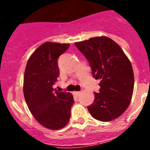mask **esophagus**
<instances>
[{"label": "esophagus", "instance_id": "34e87169", "mask_svg": "<svg viewBox=\"0 0 150 150\" xmlns=\"http://www.w3.org/2000/svg\"><path fill=\"white\" fill-rule=\"evenodd\" d=\"M79 91H73V94H74V95H76V96H78V95H79Z\"/></svg>", "mask_w": 150, "mask_h": 150}]
</instances>
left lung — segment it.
<instances>
[{
    "instance_id": "8db88e82",
    "label": "left lung",
    "mask_w": 150,
    "mask_h": 150,
    "mask_svg": "<svg viewBox=\"0 0 150 150\" xmlns=\"http://www.w3.org/2000/svg\"><path fill=\"white\" fill-rule=\"evenodd\" d=\"M75 46L88 60L93 77L100 80L99 92H95L88 111L99 121L117 119L128 108L133 95L132 64L121 47L107 37L90 38Z\"/></svg>"
}]
</instances>
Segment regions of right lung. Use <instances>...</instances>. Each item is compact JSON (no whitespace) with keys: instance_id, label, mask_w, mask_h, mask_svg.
<instances>
[{"instance_id":"right-lung-1","label":"right lung","mask_w":150,"mask_h":150,"mask_svg":"<svg viewBox=\"0 0 150 150\" xmlns=\"http://www.w3.org/2000/svg\"><path fill=\"white\" fill-rule=\"evenodd\" d=\"M69 46L44 43L30 57L25 71L24 97L29 110L40 124L51 130L61 129L68 123L74 102L71 93L53 88L60 74L58 59Z\"/></svg>"}]
</instances>
